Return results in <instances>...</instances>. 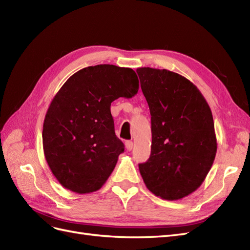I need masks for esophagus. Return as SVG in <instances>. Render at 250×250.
<instances>
[{
    "mask_svg": "<svg viewBox=\"0 0 250 250\" xmlns=\"http://www.w3.org/2000/svg\"><path fill=\"white\" fill-rule=\"evenodd\" d=\"M125 147L127 151H131L133 148V143L131 141H126L125 142Z\"/></svg>",
    "mask_w": 250,
    "mask_h": 250,
    "instance_id": "34e87169",
    "label": "esophagus"
}]
</instances>
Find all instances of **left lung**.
Segmentation results:
<instances>
[{
  "mask_svg": "<svg viewBox=\"0 0 250 250\" xmlns=\"http://www.w3.org/2000/svg\"><path fill=\"white\" fill-rule=\"evenodd\" d=\"M137 73L151 115V154L139 164L148 190L167 200L190 195L213 166L217 140L213 115L199 89L168 70Z\"/></svg>",
  "mask_w": 250,
  "mask_h": 250,
  "instance_id": "1",
  "label": "left lung"
}]
</instances>
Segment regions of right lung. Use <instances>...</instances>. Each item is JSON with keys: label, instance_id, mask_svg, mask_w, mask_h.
I'll list each match as a JSON object with an SVG mask.
<instances>
[{"label": "right lung", "instance_id": "right-lung-1", "mask_svg": "<svg viewBox=\"0 0 250 250\" xmlns=\"http://www.w3.org/2000/svg\"><path fill=\"white\" fill-rule=\"evenodd\" d=\"M139 80L129 67L87 66L65 81L44 118V157L59 184L79 194L98 191L116 167L124 144L117 138L110 104L132 98Z\"/></svg>", "mask_w": 250, "mask_h": 250}]
</instances>
